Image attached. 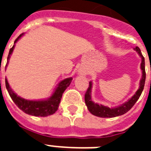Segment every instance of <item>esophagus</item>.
<instances>
[{"instance_id":"34e87169","label":"esophagus","mask_w":151,"mask_h":151,"mask_svg":"<svg viewBox=\"0 0 151 151\" xmlns=\"http://www.w3.org/2000/svg\"><path fill=\"white\" fill-rule=\"evenodd\" d=\"M79 73H80V74H82V75H85V71H84V70H80L79 71Z\"/></svg>"}]
</instances>
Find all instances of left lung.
<instances>
[{"instance_id": "1", "label": "left lung", "mask_w": 151, "mask_h": 151, "mask_svg": "<svg viewBox=\"0 0 151 151\" xmlns=\"http://www.w3.org/2000/svg\"><path fill=\"white\" fill-rule=\"evenodd\" d=\"M136 51L138 52L140 57H141V68L142 70V78L140 81V86L138 91H136L135 94L133 95V97L129 99L126 103L123 104L122 105L117 107L110 108L108 106H103L101 104H94L91 100V92L92 88V82H89V86L88 88L87 91L85 92V101L86 104L88 109L90 111L91 113L96 116L102 117V118H112V117L119 116L123 115L125 113H127L129 110L132 109L133 106L134 105L137 101L139 99L141 93L143 91L144 87H145V79H146V73H145V57H143L141 54V50L138 47H135Z\"/></svg>"}]
</instances>
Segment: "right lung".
<instances>
[{"mask_svg":"<svg viewBox=\"0 0 151 151\" xmlns=\"http://www.w3.org/2000/svg\"><path fill=\"white\" fill-rule=\"evenodd\" d=\"M23 35V33L19 36L18 38L15 40L14 44L18 41L19 38ZM14 45L10 48L9 51V54L7 57V63L6 66H7L8 60L10 59V55L13 52ZM73 78H68L66 79L63 80L62 82L59 84L58 87L55 90L54 93L52 94L51 97L45 101H28L25 100L22 97H19L13 92V91L10 88L7 79L5 78V85H6V90L10 94V97L12 98L13 101L15 103V104L18 106L21 110L24 113L29 114V115L35 116H47L54 114L58 109L60 103L62 95L63 94L64 91L66 90L69 85L71 83Z\"/></svg>","mask_w":151,"mask_h":151,"instance_id":"right-lung-1","label":"right lung"}]
</instances>
